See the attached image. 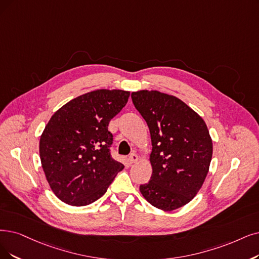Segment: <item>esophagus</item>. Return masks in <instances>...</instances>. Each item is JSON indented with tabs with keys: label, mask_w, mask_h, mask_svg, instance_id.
I'll list each match as a JSON object with an SVG mask.
<instances>
[{
	"label": "esophagus",
	"mask_w": 259,
	"mask_h": 259,
	"mask_svg": "<svg viewBox=\"0 0 259 259\" xmlns=\"http://www.w3.org/2000/svg\"><path fill=\"white\" fill-rule=\"evenodd\" d=\"M130 161L133 163V162H136L137 160H138V155L136 154V153H132L131 155H130Z\"/></svg>",
	"instance_id": "34e87169"
}]
</instances>
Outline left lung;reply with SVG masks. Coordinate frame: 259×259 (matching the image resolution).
<instances>
[{"label": "left lung", "instance_id": "obj_1", "mask_svg": "<svg viewBox=\"0 0 259 259\" xmlns=\"http://www.w3.org/2000/svg\"><path fill=\"white\" fill-rule=\"evenodd\" d=\"M152 140V177L140 185L151 205L164 211L189 203L209 170L212 141L204 120L183 101L156 90L132 92Z\"/></svg>", "mask_w": 259, "mask_h": 259}]
</instances>
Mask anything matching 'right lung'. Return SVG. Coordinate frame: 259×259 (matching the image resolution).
Returning a JSON list of instances; mask_svg holds the SVG:
<instances>
[{"instance_id":"1","label":"right lung","mask_w":259,"mask_h":259,"mask_svg":"<svg viewBox=\"0 0 259 259\" xmlns=\"http://www.w3.org/2000/svg\"><path fill=\"white\" fill-rule=\"evenodd\" d=\"M128 91L100 89L60 107L40 137L41 165L52 191L72 206L96 202L124 165L110 155L108 124L126 105Z\"/></svg>"}]
</instances>
